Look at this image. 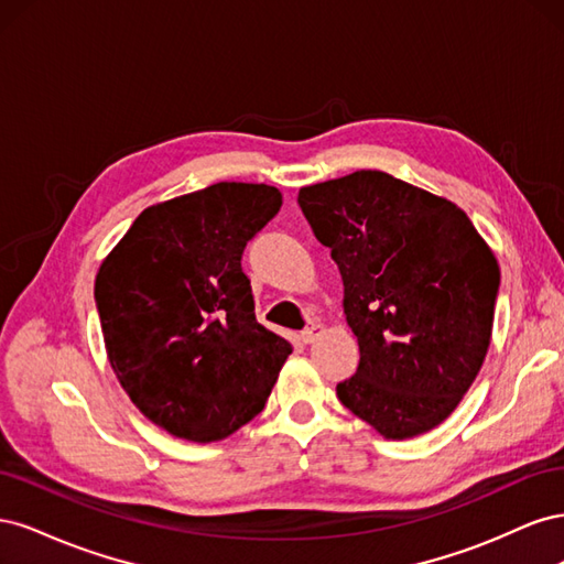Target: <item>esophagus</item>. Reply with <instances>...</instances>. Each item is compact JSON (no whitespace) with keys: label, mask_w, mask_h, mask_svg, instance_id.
<instances>
[{"label":"esophagus","mask_w":564,"mask_h":564,"mask_svg":"<svg viewBox=\"0 0 564 564\" xmlns=\"http://www.w3.org/2000/svg\"><path fill=\"white\" fill-rule=\"evenodd\" d=\"M322 334H324L322 324H313V327H308V329L301 334V340H303V344H315V338L322 336Z\"/></svg>","instance_id":"esophagus-1"}]
</instances>
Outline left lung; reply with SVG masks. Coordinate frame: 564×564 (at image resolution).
I'll return each instance as SVG.
<instances>
[{
    "mask_svg": "<svg viewBox=\"0 0 564 564\" xmlns=\"http://www.w3.org/2000/svg\"><path fill=\"white\" fill-rule=\"evenodd\" d=\"M332 249L360 365L336 386L386 440L433 431L464 400L491 340L501 270L447 197L362 169L299 191Z\"/></svg>",
    "mask_w": 564,
    "mask_h": 564,
    "instance_id": "obj_1",
    "label": "left lung"
}]
</instances>
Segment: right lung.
<instances>
[{
	"instance_id": "add662e5",
	"label": "right lung",
	"mask_w": 564,
	"mask_h": 564,
	"mask_svg": "<svg viewBox=\"0 0 564 564\" xmlns=\"http://www.w3.org/2000/svg\"><path fill=\"white\" fill-rule=\"evenodd\" d=\"M282 207L265 183L152 204L98 268L106 352L139 412L181 440H226L265 406L292 355L256 322L242 251Z\"/></svg>"
}]
</instances>
